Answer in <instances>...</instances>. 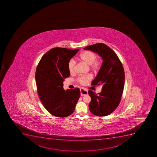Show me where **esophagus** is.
Returning a JSON list of instances; mask_svg holds the SVG:
<instances>
[{
	"mask_svg": "<svg viewBox=\"0 0 157 157\" xmlns=\"http://www.w3.org/2000/svg\"><path fill=\"white\" fill-rule=\"evenodd\" d=\"M88 91L82 89H81V96H83L86 95H88Z\"/></svg>",
	"mask_w": 157,
	"mask_h": 157,
	"instance_id": "obj_1",
	"label": "esophagus"
}]
</instances>
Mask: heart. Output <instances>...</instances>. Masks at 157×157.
I'll list each match as a JSON object with an SVG mask.
<instances>
[{
  "instance_id": "obj_1",
  "label": "heart",
  "mask_w": 157,
  "mask_h": 157,
  "mask_svg": "<svg viewBox=\"0 0 157 157\" xmlns=\"http://www.w3.org/2000/svg\"><path fill=\"white\" fill-rule=\"evenodd\" d=\"M97 56L95 53L92 52L86 51L81 53L79 55V59L84 63L89 65L90 69L94 71H97L101 68L102 65L101 60L98 58H96ZM76 64V61L75 59H71L68 63V68L71 73L74 72L75 66ZM92 78V75L90 73L86 75H82L76 78V80L81 84H86L91 80Z\"/></svg>"
}]
</instances>
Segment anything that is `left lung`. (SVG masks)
Returning <instances> with one entry per match:
<instances>
[{
	"label": "left lung",
	"instance_id": "1",
	"mask_svg": "<svg viewBox=\"0 0 157 157\" xmlns=\"http://www.w3.org/2000/svg\"><path fill=\"white\" fill-rule=\"evenodd\" d=\"M84 49L97 53L103 61L91 83L92 86L101 85L102 91L98 94L88 91L91 98L89 109L95 116H108L117 108L121 100L124 82L123 66L116 53L104 44L98 43Z\"/></svg>",
	"mask_w": 157,
	"mask_h": 157
}]
</instances>
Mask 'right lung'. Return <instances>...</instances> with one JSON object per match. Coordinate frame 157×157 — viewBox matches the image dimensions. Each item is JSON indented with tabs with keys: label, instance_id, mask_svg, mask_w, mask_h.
Instances as JSON below:
<instances>
[{
	"label": "right lung",
	"instance_id": "1",
	"mask_svg": "<svg viewBox=\"0 0 157 157\" xmlns=\"http://www.w3.org/2000/svg\"><path fill=\"white\" fill-rule=\"evenodd\" d=\"M79 51L64 48L49 50L38 63L35 80L38 96L51 114L67 117L72 114L81 95L79 88L63 89V81L70 75L68 63Z\"/></svg>",
	"mask_w": 157,
	"mask_h": 157
}]
</instances>
